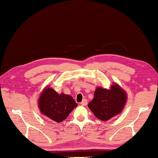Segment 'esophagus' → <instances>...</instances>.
<instances>
[{"instance_id": "obj_1", "label": "esophagus", "mask_w": 158, "mask_h": 158, "mask_svg": "<svg viewBox=\"0 0 158 158\" xmlns=\"http://www.w3.org/2000/svg\"><path fill=\"white\" fill-rule=\"evenodd\" d=\"M81 105L82 106H87V99H83V100H82V101L81 102Z\"/></svg>"}]
</instances>
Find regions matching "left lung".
I'll list each match as a JSON object with an SVG mask.
<instances>
[{"label":"left lung","mask_w":158,"mask_h":158,"mask_svg":"<svg viewBox=\"0 0 158 158\" xmlns=\"http://www.w3.org/2000/svg\"><path fill=\"white\" fill-rule=\"evenodd\" d=\"M126 99V94L118 85H112L110 89L97 87L88 107L99 119L107 121L122 111Z\"/></svg>","instance_id":"obj_1"}]
</instances>
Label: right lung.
<instances>
[{"label":"right lung","mask_w":158,"mask_h":158,"mask_svg":"<svg viewBox=\"0 0 158 158\" xmlns=\"http://www.w3.org/2000/svg\"><path fill=\"white\" fill-rule=\"evenodd\" d=\"M77 104L71 96L58 94L53 89L46 88L39 100V107L44 115L55 122L65 119Z\"/></svg>","instance_id":"1"}]
</instances>
